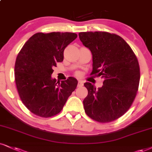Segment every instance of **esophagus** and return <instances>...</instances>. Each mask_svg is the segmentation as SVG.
<instances>
[{"label":"esophagus","instance_id":"34e87169","mask_svg":"<svg viewBox=\"0 0 152 152\" xmlns=\"http://www.w3.org/2000/svg\"><path fill=\"white\" fill-rule=\"evenodd\" d=\"M83 85H84V82L82 81V80H79V81H78V84H77V86L78 87H82V86H83Z\"/></svg>","mask_w":152,"mask_h":152}]
</instances>
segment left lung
Here are the masks:
<instances>
[{
    "label": "left lung",
    "instance_id": "obj_1",
    "mask_svg": "<svg viewBox=\"0 0 152 152\" xmlns=\"http://www.w3.org/2000/svg\"><path fill=\"white\" fill-rule=\"evenodd\" d=\"M80 41L92 54V75L104 78L96 89L85 82L88 94L85 111L99 123L115 121L125 113L133 102L139 87L140 71L135 54L126 42L105 31L79 33Z\"/></svg>",
    "mask_w": 152,
    "mask_h": 152
}]
</instances>
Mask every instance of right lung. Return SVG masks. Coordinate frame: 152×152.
<instances>
[{"label": "right lung", "instance_id": "obj_1", "mask_svg": "<svg viewBox=\"0 0 152 152\" xmlns=\"http://www.w3.org/2000/svg\"><path fill=\"white\" fill-rule=\"evenodd\" d=\"M77 35L70 32L37 33L20 50L15 65V80L20 99L31 113L51 117L63 109L76 89L77 80L69 77L56 82L53 67L63 61L65 47Z\"/></svg>", "mask_w": 152, "mask_h": 152}]
</instances>
